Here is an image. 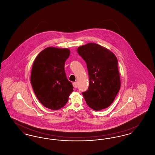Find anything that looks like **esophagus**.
I'll list each match as a JSON object with an SVG mask.
<instances>
[{
  "instance_id": "34e87169",
  "label": "esophagus",
  "mask_w": 155,
  "mask_h": 155,
  "mask_svg": "<svg viewBox=\"0 0 155 155\" xmlns=\"http://www.w3.org/2000/svg\"><path fill=\"white\" fill-rule=\"evenodd\" d=\"M73 85L74 88H77V87H78V84H77V83L76 82H74L73 83Z\"/></svg>"
}]
</instances>
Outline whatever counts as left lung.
<instances>
[{"label": "left lung", "instance_id": "1", "mask_svg": "<svg viewBox=\"0 0 155 155\" xmlns=\"http://www.w3.org/2000/svg\"><path fill=\"white\" fill-rule=\"evenodd\" d=\"M87 64L89 84L82 95L89 107L95 110L107 108L114 101L120 88L118 61L109 50L89 43L77 49Z\"/></svg>", "mask_w": 155, "mask_h": 155}]
</instances>
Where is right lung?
Wrapping results in <instances>:
<instances>
[{"label":"right lung","instance_id":"right-lung-1","mask_svg":"<svg viewBox=\"0 0 155 155\" xmlns=\"http://www.w3.org/2000/svg\"><path fill=\"white\" fill-rule=\"evenodd\" d=\"M70 54L68 49L49 47L38 54L33 63L31 85L39 101L48 109L62 108L73 91L64 71Z\"/></svg>","mask_w":155,"mask_h":155}]
</instances>
